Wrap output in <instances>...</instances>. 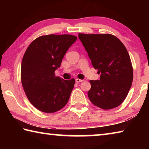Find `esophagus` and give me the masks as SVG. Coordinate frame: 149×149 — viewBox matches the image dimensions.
<instances>
[{
    "label": "esophagus",
    "instance_id": "1",
    "mask_svg": "<svg viewBox=\"0 0 149 149\" xmlns=\"http://www.w3.org/2000/svg\"><path fill=\"white\" fill-rule=\"evenodd\" d=\"M83 81L82 79H78V78H77V79H75V82L76 83H80V82H82Z\"/></svg>",
    "mask_w": 149,
    "mask_h": 149
}]
</instances>
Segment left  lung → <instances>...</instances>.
Here are the masks:
<instances>
[{"label": "left lung", "mask_w": 149, "mask_h": 149, "mask_svg": "<svg viewBox=\"0 0 149 149\" xmlns=\"http://www.w3.org/2000/svg\"><path fill=\"white\" fill-rule=\"evenodd\" d=\"M99 80H90L88 97L102 109L118 107L127 97L133 81V67L124 45L111 34L79 33Z\"/></svg>", "instance_id": "obj_1"}]
</instances>
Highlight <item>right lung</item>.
I'll list each match as a JSON object with an SVG mask.
<instances>
[{"label": "right lung", "mask_w": 149, "mask_h": 149, "mask_svg": "<svg viewBox=\"0 0 149 149\" xmlns=\"http://www.w3.org/2000/svg\"><path fill=\"white\" fill-rule=\"evenodd\" d=\"M77 39L72 35H42L27 47L22 59L21 80L27 99L37 109L53 113L67 104L75 79L55 76L62 58Z\"/></svg>", "instance_id": "obj_1"}]
</instances>
